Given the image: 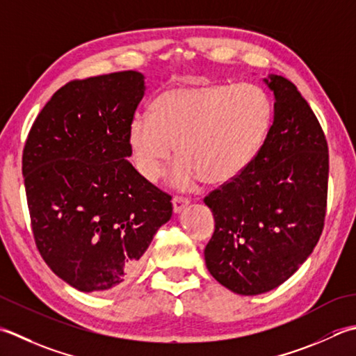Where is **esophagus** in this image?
Here are the masks:
<instances>
[{
  "instance_id": "34e87169",
  "label": "esophagus",
  "mask_w": 356,
  "mask_h": 356,
  "mask_svg": "<svg viewBox=\"0 0 356 356\" xmlns=\"http://www.w3.org/2000/svg\"><path fill=\"white\" fill-rule=\"evenodd\" d=\"M188 204H190V200H188L186 197L174 196L172 197V210H174V213H180L185 207H188Z\"/></svg>"
}]
</instances>
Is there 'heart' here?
<instances>
[{"mask_svg":"<svg viewBox=\"0 0 356 356\" xmlns=\"http://www.w3.org/2000/svg\"><path fill=\"white\" fill-rule=\"evenodd\" d=\"M273 100L264 88L241 85L176 86L151 103L149 117L129 124V145L145 179L156 180L174 152L171 182L227 184L261 151L273 123Z\"/></svg>","mask_w":356,"mask_h":356,"instance_id":"1","label":"heart"}]
</instances>
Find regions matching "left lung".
Returning <instances> with one entry per match:
<instances>
[{"mask_svg":"<svg viewBox=\"0 0 356 356\" xmlns=\"http://www.w3.org/2000/svg\"><path fill=\"white\" fill-rule=\"evenodd\" d=\"M275 117L261 151L238 177L204 199L214 216L205 264L219 284L254 296L280 287L323 233L329 148L309 103L290 80L266 79Z\"/></svg>","mask_w":356,"mask_h":356,"instance_id":"8db88e82","label":"left lung"}]
</instances>
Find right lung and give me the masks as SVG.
<instances>
[{"mask_svg": "<svg viewBox=\"0 0 356 356\" xmlns=\"http://www.w3.org/2000/svg\"><path fill=\"white\" fill-rule=\"evenodd\" d=\"M145 95L136 71L72 80L35 118L23 176L37 248L80 291H109L142 267L171 219L170 194L128 162L129 124Z\"/></svg>", "mask_w": 356, "mask_h": 356, "instance_id": "add662e5", "label": "right lung"}]
</instances>
